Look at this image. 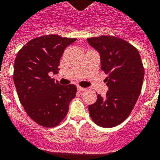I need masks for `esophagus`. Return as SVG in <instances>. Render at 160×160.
Wrapping results in <instances>:
<instances>
[{"label": "esophagus", "mask_w": 160, "mask_h": 160, "mask_svg": "<svg viewBox=\"0 0 160 160\" xmlns=\"http://www.w3.org/2000/svg\"><path fill=\"white\" fill-rule=\"evenodd\" d=\"M86 88H82V87H80V86H78V87H77V90H78L79 92H82V91H84V90H85Z\"/></svg>", "instance_id": "34e87169"}]
</instances>
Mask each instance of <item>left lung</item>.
<instances>
[{"instance_id":"1","label":"left lung","mask_w":160,"mask_h":160,"mask_svg":"<svg viewBox=\"0 0 160 160\" xmlns=\"http://www.w3.org/2000/svg\"><path fill=\"white\" fill-rule=\"evenodd\" d=\"M87 41L99 53L109 88L105 97L98 94L97 101L88 106L90 117L97 126L113 127L128 118L141 93L144 78L141 57L134 46L114 36Z\"/></svg>"}]
</instances>
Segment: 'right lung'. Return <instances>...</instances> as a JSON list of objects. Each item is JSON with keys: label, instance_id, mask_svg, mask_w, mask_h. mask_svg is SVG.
<instances>
[{"label": "right lung", "instance_id": "obj_1", "mask_svg": "<svg viewBox=\"0 0 160 160\" xmlns=\"http://www.w3.org/2000/svg\"><path fill=\"white\" fill-rule=\"evenodd\" d=\"M76 40L43 35L29 41L17 55L13 68L17 92L26 113L40 126L59 125L76 97V85H61L49 76L58 72L65 48Z\"/></svg>", "mask_w": 160, "mask_h": 160}]
</instances>
